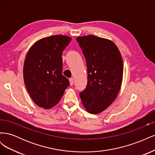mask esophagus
Listing matches in <instances>:
<instances>
[{"label": "esophagus", "instance_id": "esophagus-1", "mask_svg": "<svg viewBox=\"0 0 155 155\" xmlns=\"http://www.w3.org/2000/svg\"><path fill=\"white\" fill-rule=\"evenodd\" d=\"M69 81H70V85H74V79H73V78H70L69 79Z\"/></svg>", "mask_w": 155, "mask_h": 155}]
</instances>
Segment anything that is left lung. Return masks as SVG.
<instances>
[{
	"label": "left lung",
	"instance_id": "left-lung-1",
	"mask_svg": "<svg viewBox=\"0 0 155 155\" xmlns=\"http://www.w3.org/2000/svg\"><path fill=\"white\" fill-rule=\"evenodd\" d=\"M76 41L85 58L88 73L87 87L79 95L89 113L99 114L118 94L123 79V59L110 40L90 35L78 37Z\"/></svg>",
	"mask_w": 155,
	"mask_h": 155
}]
</instances>
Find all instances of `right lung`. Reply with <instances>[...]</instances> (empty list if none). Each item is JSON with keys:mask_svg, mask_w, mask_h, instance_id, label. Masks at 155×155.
I'll return each mask as SVG.
<instances>
[{"mask_svg": "<svg viewBox=\"0 0 155 155\" xmlns=\"http://www.w3.org/2000/svg\"><path fill=\"white\" fill-rule=\"evenodd\" d=\"M71 39L63 35L45 37L36 41L26 54L25 84L32 100L43 109L57 105L70 85L62 74V53Z\"/></svg>", "mask_w": 155, "mask_h": 155, "instance_id": "right-lung-1", "label": "right lung"}]
</instances>
